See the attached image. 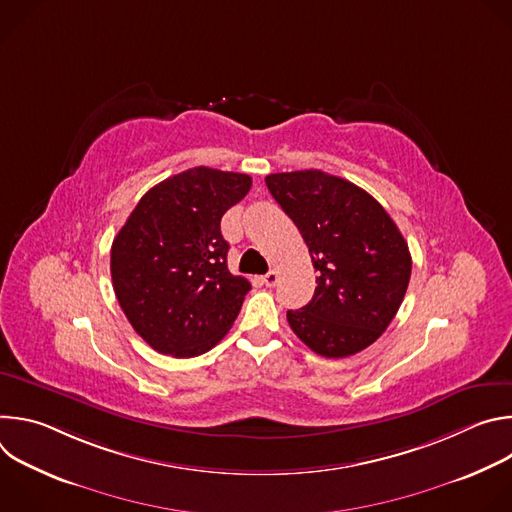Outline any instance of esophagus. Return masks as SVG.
Segmentation results:
<instances>
[{
  "label": "esophagus",
  "mask_w": 512,
  "mask_h": 512,
  "mask_svg": "<svg viewBox=\"0 0 512 512\" xmlns=\"http://www.w3.org/2000/svg\"><path fill=\"white\" fill-rule=\"evenodd\" d=\"M261 281H263L267 287H273V285L279 281V273H277V271H269V273H265V275L261 277Z\"/></svg>",
  "instance_id": "obj_1"
}]
</instances>
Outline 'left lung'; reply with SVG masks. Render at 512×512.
<instances>
[{"mask_svg": "<svg viewBox=\"0 0 512 512\" xmlns=\"http://www.w3.org/2000/svg\"><path fill=\"white\" fill-rule=\"evenodd\" d=\"M265 184L318 271L312 302L287 312L291 330L326 358L371 346L395 318L411 277V253L393 218L369 192L320 170L269 174Z\"/></svg>", "mask_w": 512, "mask_h": 512, "instance_id": "left-lung-1", "label": "left lung"}]
</instances>
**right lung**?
<instances>
[{"label":"right lung","instance_id":"add662e5","mask_svg":"<svg viewBox=\"0 0 512 512\" xmlns=\"http://www.w3.org/2000/svg\"><path fill=\"white\" fill-rule=\"evenodd\" d=\"M251 178L190 168L141 196L111 245V279L133 330L154 350L190 358L237 320L251 283L227 267L223 214Z\"/></svg>","mask_w":512,"mask_h":512}]
</instances>
